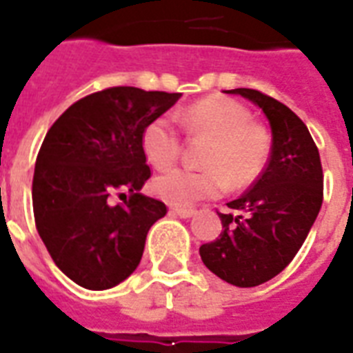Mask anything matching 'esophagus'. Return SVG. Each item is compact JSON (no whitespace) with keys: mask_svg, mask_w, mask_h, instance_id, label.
<instances>
[{"mask_svg":"<svg viewBox=\"0 0 353 353\" xmlns=\"http://www.w3.org/2000/svg\"><path fill=\"white\" fill-rule=\"evenodd\" d=\"M170 214L179 216V218H192L196 214V210L194 209H181V207H172Z\"/></svg>","mask_w":353,"mask_h":353,"instance_id":"1","label":"esophagus"}]
</instances>
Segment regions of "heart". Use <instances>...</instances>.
I'll use <instances>...</instances> for the list:
<instances>
[{
  "label": "heart",
  "mask_w": 353,
  "mask_h": 353,
  "mask_svg": "<svg viewBox=\"0 0 353 353\" xmlns=\"http://www.w3.org/2000/svg\"><path fill=\"white\" fill-rule=\"evenodd\" d=\"M183 130L210 144L201 157L203 170L174 168L155 177L154 192L172 205L187 207L216 198L227 188H247L260 179L271 157L268 128L252 121L251 112L229 97H207L179 115ZM144 157L155 168H168L181 154V133L168 117L150 121L141 135Z\"/></svg>",
  "instance_id": "heart-1"
}]
</instances>
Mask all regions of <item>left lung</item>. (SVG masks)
<instances>
[{
    "label": "left lung",
    "mask_w": 353,
    "mask_h": 353,
    "mask_svg": "<svg viewBox=\"0 0 353 353\" xmlns=\"http://www.w3.org/2000/svg\"><path fill=\"white\" fill-rule=\"evenodd\" d=\"M262 108L271 124V157L260 179L218 212L223 231L199 247L207 268L238 288H254L282 273L306 240L323 205V165L306 124L258 90H229Z\"/></svg>",
    "instance_id": "left-lung-1"
}]
</instances>
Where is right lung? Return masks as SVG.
I'll return each instance as SVG.
<instances>
[{
    "mask_svg": "<svg viewBox=\"0 0 353 353\" xmlns=\"http://www.w3.org/2000/svg\"><path fill=\"white\" fill-rule=\"evenodd\" d=\"M179 97L130 85L97 91L69 106L41 143L32 177L36 229L58 269L85 290L126 280L150 227L166 214L163 201L139 192L152 176L141 135ZM113 195L123 203L113 204Z\"/></svg>",
    "mask_w": 353,
    "mask_h": 353,
    "instance_id": "obj_1",
    "label": "right lung"
}]
</instances>
